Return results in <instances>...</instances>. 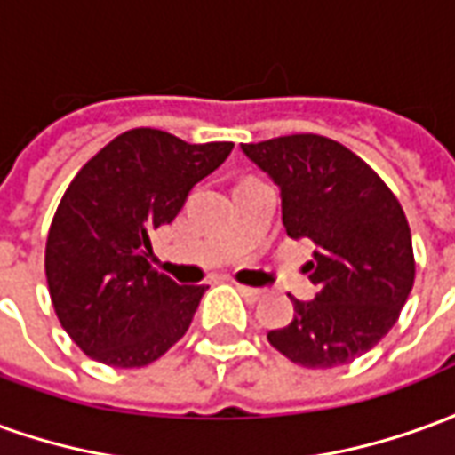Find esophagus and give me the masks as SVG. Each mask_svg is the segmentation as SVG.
I'll return each mask as SVG.
<instances>
[{
  "label": "esophagus",
  "mask_w": 455,
  "mask_h": 455,
  "mask_svg": "<svg viewBox=\"0 0 455 455\" xmlns=\"http://www.w3.org/2000/svg\"><path fill=\"white\" fill-rule=\"evenodd\" d=\"M238 293L243 295L249 303H259L260 298H266V291H263V288H249V285H238Z\"/></svg>",
  "instance_id": "34e87169"
}]
</instances>
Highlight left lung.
Here are the masks:
<instances>
[{"label":"left lung","mask_w":455,"mask_h":455,"mask_svg":"<svg viewBox=\"0 0 455 455\" xmlns=\"http://www.w3.org/2000/svg\"><path fill=\"white\" fill-rule=\"evenodd\" d=\"M281 189L283 227L315 243L305 271L315 300H293L291 325L268 342L295 364L330 370L389 332L414 285L404 209L370 164L335 140L303 132L241 145Z\"/></svg>","instance_id":"1"}]
</instances>
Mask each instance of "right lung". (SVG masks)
Wrapping results in <instances>:
<instances>
[{
	"label": "right lung",
	"mask_w": 455,
	"mask_h": 455,
	"mask_svg": "<svg viewBox=\"0 0 455 455\" xmlns=\"http://www.w3.org/2000/svg\"><path fill=\"white\" fill-rule=\"evenodd\" d=\"M231 150L135 128L73 177L46 238V281L61 327L88 357L145 367L189 330L206 288L155 271L150 236Z\"/></svg>",
	"instance_id": "right-lung-1"
}]
</instances>
